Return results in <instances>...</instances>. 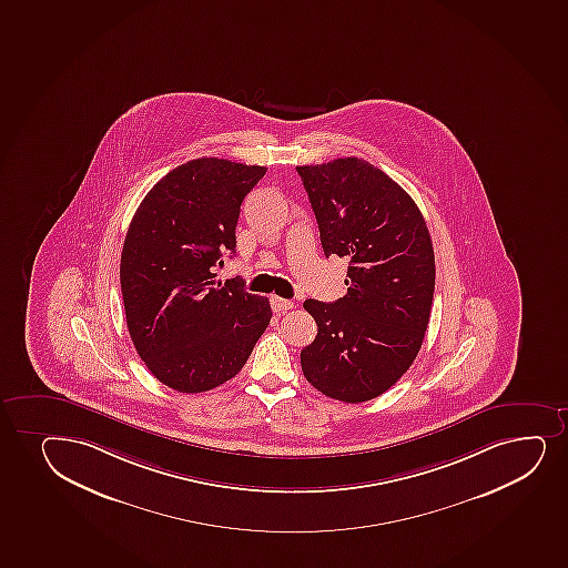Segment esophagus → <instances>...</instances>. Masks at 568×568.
Here are the masks:
<instances>
[{"instance_id":"1","label":"esophagus","mask_w":568,"mask_h":568,"mask_svg":"<svg viewBox=\"0 0 568 568\" xmlns=\"http://www.w3.org/2000/svg\"><path fill=\"white\" fill-rule=\"evenodd\" d=\"M271 307H273L274 313H286L290 308H294V301L282 300V297L273 295V297H271Z\"/></svg>"}]
</instances>
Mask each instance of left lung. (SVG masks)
<instances>
[{"mask_svg": "<svg viewBox=\"0 0 568 568\" xmlns=\"http://www.w3.org/2000/svg\"><path fill=\"white\" fill-rule=\"evenodd\" d=\"M297 172L324 254L348 261L345 297L303 303L318 333L301 369L329 398L367 402L398 383L423 345L436 286L430 233L412 196L364 159Z\"/></svg>", "mask_w": 568, "mask_h": 568, "instance_id": "obj_1", "label": "left lung"}]
</instances>
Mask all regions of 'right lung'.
<instances>
[{
  "mask_svg": "<svg viewBox=\"0 0 568 568\" xmlns=\"http://www.w3.org/2000/svg\"><path fill=\"white\" fill-rule=\"evenodd\" d=\"M265 166L203 156L153 185L132 217L121 254L126 327L163 385L196 394L235 377L271 322L267 297L215 267L236 252L244 196Z\"/></svg>",
  "mask_w": 568,
  "mask_h": 568,
  "instance_id": "right-lung-1",
  "label": "right lung"
}]
</instances>
